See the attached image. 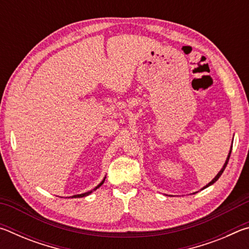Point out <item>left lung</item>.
Returning a JSON list of instances; mask_svg holds the SVG:
<instances>
[{"instance_id":"obj_1","label":"left lung","mask_w":249,"mask_h":249,"mask_svg":"<svg viewBox=\"0 0 249 249\" xmlns=\"http://www.w3.org/2000/svg\"><path fill=\"white\" fill-rule=\"evenodd\" d=\"M231 150H230V153H229V156H227V158H226V161H225V163H224V166H223V168L222 169L220 170V172H218V174L215 176V178H214L212 181H211V182H209L208 184L205 185V187H203L201 189V190H203V189H205V188H208V187H210V185H212L214 182H215V181H217L218 180V178H220L221 177V175L223 174V171L225 170V168H226V166H227V162H229V160H230V156H231Z\"/></svg>"}]
</instances>
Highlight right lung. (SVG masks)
<instances>
[{
    "label": "right lung",
    "instance_id": "1",
    "mask_svg": "<svg viewBox=\"0 0 249 249\" xmlns=\"http://www.w3.org/2000/svg\"><path fill=\"white\" fill-rule=\"evenodd\" d=\"M104 180H105V178L102 180V182H101L100 184H98V185H96V187L93 189V190H91V191H88V192H86V193H82V195H75V196H71V197H83V196H89V195H91V193L92 192H93V191H95L96 190V189H98V188H100L101 187V185H102L103 183H104Z\"/></svg>",
    "mask_w": 249,
    "mask_h": 249
}]
</instances>
